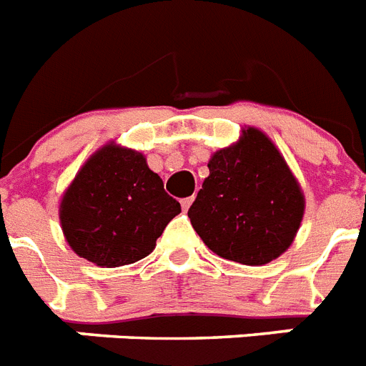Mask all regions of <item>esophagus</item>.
<instances>
[{
  "mask_svg": "<svg viewBox=\"0 0 366 366\" xmlns=\"http://www.w3.org/2000/svg\"><path fill=\"white\" fill-rule=\"evenodd\" d=\"M193 199H195V197H186V199H182V201H180V204H182V208H184V210H188V208L192 207Z\"/></svg>",
  "mask_w": 366,
  "mask_h": 366,
  "instance_id": "esophagus-1",
  "label": "esophagus"
}]
</instances>
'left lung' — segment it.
<instances>
[{
    "instance_id": "obj_1",
    "label": "left lung",
    "mask_w": 366,
    "mask_h": 366,
    "mask_svg": "<svg viewBox=\"0 0 366 366\" xmlns=\"http://www.w3.org/2000/svg\"><path fill=\"white\" fill-rule=\"evenodd\" d=\"M210 174L189 207L193 229L227 260L262 266L292 245L305 197L282 154L249 126L208 162Z\"/></svg>"
}]
</instances>
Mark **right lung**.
<instances>
[{
    "label": "right lung",
    "mask_w": 366,
    "mask_h": 366,
    "mask_svg": "<svg viewBox=\"0 0 366 366\" xmlns=\"http://www.w3.org/2000/svg\"><path fill=\"white\" fill-rule=\"evenodd\" d=\"M178 214L180 202L165 193L145 156L113 141L85 162L59 204L74 253L102 268L145 259Z\"/></svg>",
    "instance_id": "right-lung-1"
}]
</instances>
